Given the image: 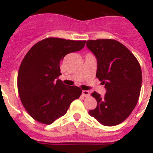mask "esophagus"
I'll use <instances>...</instances> for the list:
<instances>
[{
  "mask_svg": "<svg viewBox=\"0 0 153 153\" xmlns=\"http://www.w3.org/2000/svg\"><path fill=\"white\" fill-rule=\"evenodd\" d=\"M82 96H85V97H88V96H90V92L88 91H82Z\"/></svg>",
  "mask_w": 153,
  "mask_h": 153,
  "instance_id": "esophagus-1",
  "label": "esophagus"
}]
</instances>
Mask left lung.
Segmentation results:
<instances>
[{"label":"left lung","instance_id":"8db88e82","mask_svg":"<svg viewBox=\"0 0 153 153\" xmlns=\"http://www.w3.org/2000/svg\"><path fill=\"white\" fill-rule=\"evenodd\" d=\"M86 46L96 57V78L106 90L103 97L95 91L91 94L97 106L88 113L102 125H117L130 115L137 103L141 67L134 54L114 39L88 40Z\"/></svg>","mask_w":153,"mask_h":153}]
</instances>
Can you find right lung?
<instances>
[{
    "label": "right lung",
    "mask_w": 153,
    "mask_h": 153,
    "mask_svg": "<svg viewBox=\"0 0 153 153\" xmlns=\"http://www.w3.org/2000/svg\"><path fill=\"white\" fill-rule=\"evenodd\" d=\"M85 41L50 37L39 42L23 59L18 73V90L23 106L39 122L52 124L66 114L82 90L58 79L60 62L66 54L82 50Z\"/></svg>",
    "instance_id": "1"
}]
</instances>
